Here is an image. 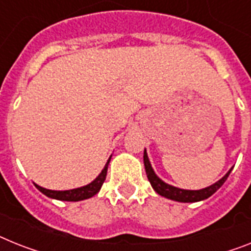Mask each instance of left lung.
<instances>
[{"mask_svg": "<svg viewBox=\"0 0 251 251\" xmlns=\"http://www.w3.org/2000/svg\"><path fill=\"white\" fill-rule=\"evenodd\" d=\"M144 164H145V171H146V175H148L149 181H150L151 186L154 188L155 191L158 192L159 195L164 196L167 199H171V200H176V201L181 202H195V201H201L208 199L209 196H212L217 190H218L221 186L223 185L227 179V177L229 176L231 171L222 178L219 179L218 182H215L214 185L209 186L206 188H202V190H198V191H191V190H182V188H177L175 186H171L163 182L158 176L155 175V172L152 171L151 168L150 161H149L148 154H146V150L144 151Z\"/></svg>", "mask_w": 251, "mask_h": 251, "instance_id": "left-lung-1", "label": "left lung"}]
</instances>
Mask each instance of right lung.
I'll list each match as a JSON object with an SVG mask.
<instances>
[{"mask_svg":"<svg viewBox=\"0 0 251 251\" xmlns=\"http://www.w3.org/2000/svg\"><path fill=\"white\" fill-rule=\"evenodd\" d=\"M111 156L109 158L107 163L105 164V168L102 169L99 177L93 182H91L90 185L83 186V187L74 188V190H68V191H52V190H47L41 186L36 185L39 191L45 194L49 198L56 199V200H63V201H79V200H84V199H90L93 195H96L97 192L100 191L101 186H102L105 178H106L107 167H109V161H110Z\"/></svg>","mask_w":251,"mask_h":251,"instance_id":"obj_1","label":"right lung"}]
</instances>
